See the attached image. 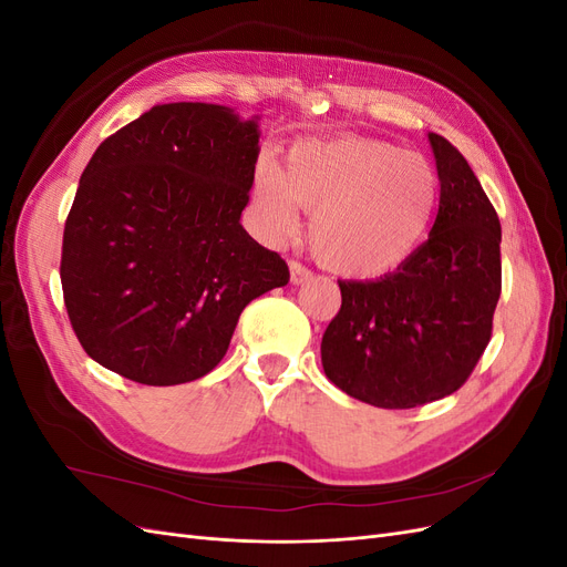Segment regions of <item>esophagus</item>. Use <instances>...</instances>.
<instances>
[{
  "mask_svg": "<svg viewBox=\"0 0 567 567\" xmlns=\"http://www.w3.org/2000/svg\"><path fill=\"white\" fill-rule=\"evenodd\" d=\"M288 267H290V281L293 284H305L312 279V269L305 267L300 260H290Z\"/></svg>",
  "mask_w": 567,
  "mask_h": 567,
  "instance_id": "obj_1",
  "label": "esophagus"
}]
</instances>
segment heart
Listing matches in <instances>:
<instances>
[{"instance_id":"1","label":"heart","mask_w":567,"mask_h":567,"mask_svg":"<svg viewBox=\"0 0 567 567\" xmlns=\"http://www.w3.org/2000/svg\"><path fill=\"white\" fill-rule=\"evenodd\" d=\"M437 203L440 182L431 163L359 136L298 144L284 175L265 167L255 186V213L265 234H293L300 205L312 213L315 255L354 277L402 265L423 244Z\"/></svg>"}]
</instances>
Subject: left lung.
Returning <instances> with one entry per match:
<instances>
[{
    "instance_id": "obj_1",
    "label": "left lung",
    "mask_w": 567,
    "mask_h": 567,
    "mask_svg": "<svg viewBox=\"0 0 567 567\" xmlns=\"http://www.w3.org/2000/svg\"><path fill=\"white\" fill-rule=\"evenodd\" d=\"M431 140L440 210L427 241L375 281H338L340 310L321 338V364L350 398L414 409L468 381L492 338L502 296V225L471 165Z\"/></svg>"
}]
</instances>
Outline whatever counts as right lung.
<instances>
[{
	"label": "right lung",
	"mask_w": 567,
	"mask_h": 567,
	"mask_svg": "<svg viewBox=\"0 0 567 567\" xmlns=\"http://www.w3.org/2000/svg\"><path fill=\"white\" fill-rule=\"evenodd\" d=\"M255 120L163 104L101 142L63 229L61 286L94 362L142 385H179L227 354L244 307L286 286L284 257L241 227Z\"/></svg>",
	"instance_id": "obj_1"
}]
</instances>
